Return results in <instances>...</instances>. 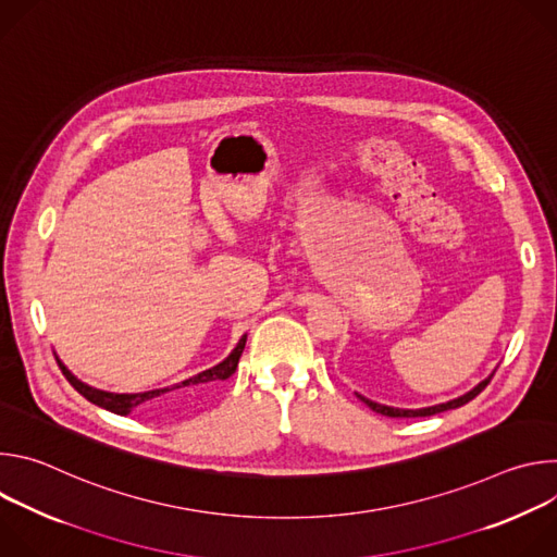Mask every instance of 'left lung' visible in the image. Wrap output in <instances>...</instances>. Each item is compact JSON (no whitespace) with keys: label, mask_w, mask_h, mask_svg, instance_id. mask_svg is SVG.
I'll use <instances>...</instances> for the list:
<instances>
[{"label":"left lung","mask_w":557,"mask_h":557,"mask_svg":"<svg viewBox=\"0 0 557 557\" xmlns=\"http://www.w3.org/2000/svg\"><path fill=\"white\" fill-rule=\"evenodd\" d=\"M496 372V370H494ZM494 372L487 376V379H483L479 385H473L469 392H465L462 396H458V399H451V401H445V404H438V406H430V408H419V410H404V408H392V406H383V404H376V401H370V399H366V396H361L359 392H355L359 399L372 410V412H376V414H383V417H392V419H410V417H432V414H438V412H445V410H454V408H460V406H465V404H469L473 396H479L485 387H487V383L492 381V376H494Z\"/></svg>","instance_id":"8db88e82"}]
</instances>
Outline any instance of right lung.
<instances>
[{"instance_id": "add662e5", "label": "right lung", "mask_w": 557, "mask_h": 557, "mask_svg": "<svg viewBox=\"0 0 557 557\" xmlns=\"http://www.w3.org/2000/svg\"><path fill=\"white\" fill-rule=\"evenodd\" d=\"M247 346V335H243V339L237 342V346L231 350V355L220 361L218 366L209 368V370H202L176 385H168V387H158V389H147V392H136V394H116V392H106V389H97L84 381H78L65 366L63 361L57 357V363L61 368V372L65 374V379L70 381V385L78 392L84 394L86 399L103 410H110L114 414H129L134 408H147V410H168V408H176L181 404H185L187 399H191L194 394L228 379L235 368H237V361H240L243 357V350Z\"/></svg>"}]
</instances>
